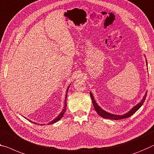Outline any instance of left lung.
Wrapping results in <instances>:
<instances>
[{"instance_id":"8db88e82","label":"left lung","mask_w":154,"mask_h":154,"mask_svg":"<svg viewBox=\"0 0 154 154\" xmlns=\"http://www.w3.org/2000/svg\"><path fill=\"white\" fill-rule=\"evenodd\" d=\"M146 62H147V61H146ZM90 97H91V99H92V104H93L94 108L95 109V110H96V112H97V114H98L99 116L103 117V118L112 119V120H119V119H126V118H128V117L131 116V115H133V114L135 113V112L137 111L141 106H142V105L143 104L144 101H145V100L146 99V96H147V92H146L145 95L144 96L143 99L141 100V101L139 102V103L136 105V106H134L133 108H131L130 110L128 112V113L123 114V115H116V114H112L111 113H109V112H107L105 110H103V109H101V108H100V107L98 106V104H97L96 103V101H95L93 95H92L91 92H90Z\"/></svg>"}]
</instances>
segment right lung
Segmentation results:
<instances>
[{
    "mask_svg": "<svg viewBox=\"0 0 154 154\" xmlns=\"http://www.w3.org/2000/svg\"><path fill=\"white\" fill-rule=\"evenodd\" d=\"M69 86H68V88H67V90H66V97H65V102H64V109H63V110L62 111V112H61V113L59 114V115H58L57 117H56V118L54 119V120H53L52 121H51L48 124H53V123H56V122H57L59 120H60L63 117V116H64V112H66V106H67V104H66V98H67V92H68V88H69ZM31 122H32V123H35V124H37L36 123H34V122H33V121H30Z\"/></svg>",
    "mask_w": 154,
    "mask_h": 154,
    "instance_id": "obj_1",
    "label": "right lung"
}]
</instances>
